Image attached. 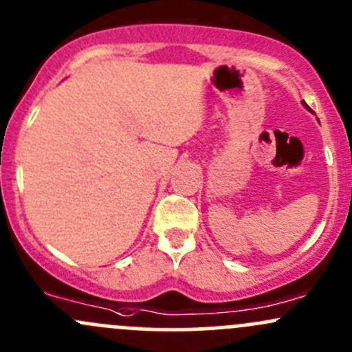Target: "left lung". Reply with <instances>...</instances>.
<instances>
[{
    "label": "left lung",
    "mask_w": 352,
    "mask_h": 352,
    "mask_svg": "<svg viewBox=\"0 0 352 352\" xmlns=\"http://www.w3.org/2000/svg\"><path fill=\"white\" fill-rule=\"evenodd\" d=\"M301 104H303V105H305V107H307V109H308V105H307V104H305V100H303V102H301Z\"/></svg>",
    "instance_id": "obj_1"
}]
</instances>
